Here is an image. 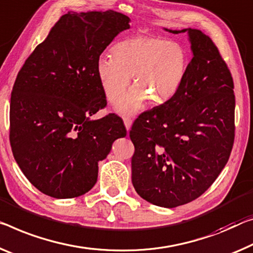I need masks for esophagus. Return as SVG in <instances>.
Listing matches in <instances>:
<instances>
[{"mask_svg":"<svg viewBox=\"0 0 253 253\" xmlns=\"http://www.w3.org/2000/svg\"><path fill=\"white\" fill-rule=\"evenodd\" d=\"M123 122H124V126H126V130L129 131L131 129V126H132V120L130 118H124Z\"/></svg>","mask_w":253,"mask_h":253,"instance_id":"1","label":"esophagus"}]
</instances>
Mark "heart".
I'll return each mask as SVG.
<instances>
[{"label":"heart","instance_id":"1","mask_svg":"<svg viewBox=\"0 0 253 253\" xmlns=\"http://www.w3.org/2000/svg\"><path fill=\"white\" fill-rule=\"evenodd\" d=\"M188 52L176 42L137 35L119 42L111 55L100 56L96 73L105 97L114 102L134 76V87L120 95L115 110L133 114L147 98L154 105L172 99L183 84L188 71Z\"/></svg>","mask_w":253,"mask_h":253}]
</instances>
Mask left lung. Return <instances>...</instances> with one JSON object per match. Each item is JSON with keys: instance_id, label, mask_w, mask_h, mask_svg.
<instances>
[{"instance_id": "8db88e82", "label": "left lung", "mask_w": 253, "mask_h": 253, "mask_svg": "<svg viewBox=\"0 0 253 253\" xmlns=\"http://www.w3.org/2000/svg\"><path fill=\"white\" fill-rule=\"evenodd\" d=\"M188 33L193 54L176 95L140 114L130 131L132 184L142 199L165 208L191 203L211 186L234 142L233 78L211 37Z\"/></svg>"}]
</instances>
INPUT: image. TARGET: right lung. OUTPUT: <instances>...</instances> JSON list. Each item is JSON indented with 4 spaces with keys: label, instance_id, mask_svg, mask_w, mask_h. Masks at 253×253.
I'll list each match as a JSON object with an SVG mask.
<instances>
[{
    "label": "right lung",
    "instance_id": "obj_1",
    "mask_svg": "<svg viewBox=\"0 0 253 253\" xmlns=\"http://www.w3.org/2000/svg\"><path fill=\"white\" fill-rule=\"evenodd\" d=\"M129 23L113 10L68 12L18 73L11 92V148L30 183L49 197L88 192L97 182L98 162L126 135L118 115L90 116L107 104L97 61Z\"/></svg>",
    "mask_w": 253,
    "mask_h": 253
}]
</instances>
